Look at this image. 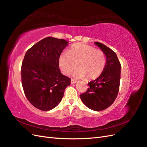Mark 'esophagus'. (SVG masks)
<instances>
[{"instance_id": "esophagus-1", "label": "esophagus", "mask_w": 147, "mask_h": 147, "mask_svg": "<svg viewBox=\"0 0 147 147\" xmlns=\"http://www.w3.org/2000/svg\"><path fill=\"white\" fill-rule=\"evenodd\" d=\"M77 82V80H74V79H71V84H75Z\"/></svg>"}]
</instances>
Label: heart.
<instances>
[{
  "label": "heart",
  "mask_w": 147,
  "mask_h": 147,
  "mask_svg": "<svg viewBox=\"0 0 147 147\" xmlns=\"http://www.w3.org/2000/svg\"><path fill=\"white\" fill-rule=\"evenodd\" d=\"M105 56L100 50L84 43L72 45L68 53L59 56V63L63 73L68 75L76 67L74 76L78 78L94 79L98 77L105 65Z\"/></svg>",
  "instance_id": "b5f03b06"
}]
</instances>
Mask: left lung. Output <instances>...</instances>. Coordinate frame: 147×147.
Returning a JSON list of instances; mask_svg holds the SVG:
<instances>
[{
	"label": "left lung",
	"mask_w": 147,
	"mask_h": 147,
	"mask_svg": "<svg viewBox=\"0 0 147 147\" xmlns=\"http://www.w3.org/2000/svg\"><path fill=\"white\" fill-rule=\"evenodd\" d=\"M94 44L105 55V65L100 76L88 83L90 88L80 97L88 108L99 112L108 108L116 99L119 88L121 66L116 53L112 50L99 42H96Z\"/></svg>",
	"instance_id": "obj_1"
}]
</instances>
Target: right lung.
<instances>
[{
    "instance_id": "right-lung-1",
    "label": "right lung",
    "mask_w": 147,
    "mask_h": 147,
    "mask_svg": "<svg viewBox=\"0 0 147 147\" xmlns=\"http://www.w3.org/2000/svg\"><path fill=\"white\" fill-rule=\"evenodd\" d=\"M68 43L48 37L26 53L21 66L22 86L28 100L35 108L48 111L56 107L70 84V79L59 68V56Z\"/></svg>"
}]
</instances>
